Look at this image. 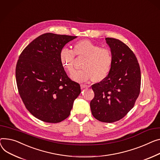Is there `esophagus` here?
<instances>
[{
  "instance_id": "esophagus-1",
  "label": "esophagus",
  "mask_w": 160,
  "mask_h": 160,
  "mask_svg": "<svg viewBox=\"0 0 160 160\" xmlns=\"http://www.w3.org/2000/svg\"><path fill=\"white\" fill-rule=\"evenodd\" d=\"M81 88L82 89H84V88H89V86H87V85H86V84H81Z\"/></svg>"
}]
</instances>
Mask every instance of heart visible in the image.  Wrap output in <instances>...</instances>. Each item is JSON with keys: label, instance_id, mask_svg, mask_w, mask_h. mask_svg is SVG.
Masks as SVG:
<instances>
[{"label": "heart", "instance_id": "obj_1", "mask_svg": "<svg viewBox=\"0 0 160 160\" xmlns=\"http://www.w3.org/2000/svg\"><path fill=\"white\" fill-rule=\"evenodd\" d=\"M85 58L82 70L74 72L73 80L85 82L91 80L100 82L106 78L109 74L113 63V54L109 48H101L89 40L77 42L73 49L63 48L60 52V58L63 66L69 73L74 71V57Z\"/></svg>", "mask_w": 160, "mask_h": 160}]
</instances>
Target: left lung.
Instances as JSON below:
<instances>
[{"instance_id":"obj_1","label":"left lung","mask_w":160,"mask_h":160,"mask_svg":"<svg viewBox=\"0 0 160 160\" xmlns=\"http://www.w3.org/2000/svg\"><path fill=\"white\" fill-rule=\"evenodd\" d=\"M105 40L112 51V66L106 78L91 86L94 97L90 107L96 119L112 123L134 107L140 92L141 71L135 55L125 44L113 38Z\"/></svg>"}]
</instances>
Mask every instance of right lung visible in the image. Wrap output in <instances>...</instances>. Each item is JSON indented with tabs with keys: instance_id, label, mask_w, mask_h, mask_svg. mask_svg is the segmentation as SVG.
<instances>
[{
	"instance_id": "1",
	"label": "right lung",
	"mask_w": 160,
	"mask_h": 160,
	"mask_svg": "<svg viewBox=\"0 0 160 160\" xmlns=\"http://www.w3.org/2000/svg\"><path fill=\"white\" fill-rule=\"evenodd\" d=\"M77 37L47 33L32 41L21 52L15 75L18 93L29 112L47 123H58L69 116L81 92L80 84L64 70L60 52Z\"/></svg>"
}]
</instances>
